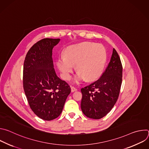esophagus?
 I'll return each instance as SVG.
<instances>
[{
    "label": "esophagus",
    "instance_id": "esophagus-1",
    "mask_svg": "<svg viewBox=\"0 0 149 149\" xmlns=\"http://www.w3.org/2000/svg\"><path fill=\"white\" fill-rule=\"evenodd\" d=\"M71 92H74L77 90V89L75 87H74V86H71Z\"/></svg>",
    "mask_w": 149,
    "mask_h": 149
}]
</instances>
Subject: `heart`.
Listing matches in <instances>:
<instances>
[{"instance_id": "1", "label": "heart", "mask_w": 149, "mask_h": 149, "mask_svg": "<svg viewBox=\"0 0 149 149\" xmlns=\"http://www.w3.org/2000/svg\"><path fill=\"white\" fill-rule=\"evenodd\" d=\"M106 59L104 47L91 42H82L69 47L65 56L57 58L56 63L63 79H69L76 65L78 71L74 81L79 82L84 79L95 80L101 74Z\"/></svg>"}]
</instances>
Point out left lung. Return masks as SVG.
<instances>
[{
  "mask_svg": "<svg viewBox=\"0 0 149 149\" xmlns=\"http://www.w3.org/2000/svg\"><path fill=\"white\" fill-rule=\"evenodd\" d=\"M122 76L121 62L114 48L109 65L100 78L81 88V108L85 116L100 119L111 110L119 96Z\"/></svg>",
  "mask_w": 149,
  "mask_h": 149,
  "instance_id": "1",
  "label": "left lung"
}]
</instances>
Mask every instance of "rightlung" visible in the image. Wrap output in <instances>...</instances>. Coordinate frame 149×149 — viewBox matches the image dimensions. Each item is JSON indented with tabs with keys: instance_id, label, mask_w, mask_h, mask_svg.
Returning <instances> with one entry per match:
<instances>
[{
	"instance_id": "obj_1",
	"label": "right lung",
	"mask_w": 149,
	"mask_h": 149,
	"mask_svg": "<svg viewBox=\"0 0 149 149\" xmlns=\"http://www.w3.org/2000/svg\"><path fill=\"white\" fill-rule=\"evenodd\" d=\"M60 39L44 38L28 51L24 64L23 86L31 110L42 120L50 121L62 113L71 88L56 74L52 49Z\"/></svg>"
}]
</instances>
